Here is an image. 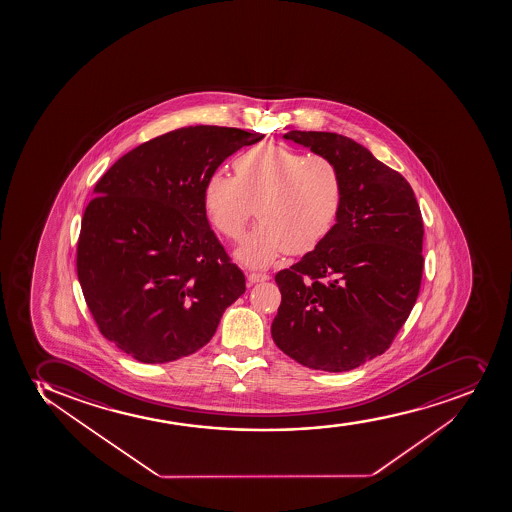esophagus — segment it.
I'll list each match as a JSON object with an SVG mask.
<instances>
[{"label": "esophagus", "instance_id": "obj_1", "mask_svg": "<svg viewBox=\"0 0 512 512\" xmlns=\"http://www.w3.org/2000/svg\"><path fill=\"white\" fill-rule=\"evenodd\" d=\"M248 284L252 286V284H257V282H264L269 279V275L267 274H257V272H250L247 274Z\"/></svg>", "mask_w": 512, "mask_h": 512}]
</instances>
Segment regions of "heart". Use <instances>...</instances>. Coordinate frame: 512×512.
Masks as SVG:
<instances>
[{
  "mask_svg": "<svg viewBox=\"0 0 512 512\" xmlns=\"http://www.w3.org/2000/svg\"><path fill=\"white\" fill-rule=\"evenodd\" d=\"M235 176L204 181L203 208L220 235L238 240L253 213L259 218L235 252L248 267H267L282 253L304 255L323 243L343 206V177L325 155H304L260 143L233 159Z\"/></svg>",
  "mask_w": 512,
  "mask_h": 512,
  "instance_id": "heart-1",
  "label": "heart"
}]
</instances>
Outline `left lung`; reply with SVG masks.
<instances>
[{
  "mask_svg": "<svg viewBox=\"0 0 512 512\" xmlns=\"http://www.w3.org/2000/svg\"><path fill=\"white\" fill-rule=\"evenodd\" d=\"M286 140L333 160L343 206L330 235L275 275V345L304 367L347 372L391 347L423 277V218L409 182L352 138L291 130Z\"/></svg>",
  "mask_w": 512,
  "mask_h": 512,
  "instance_id": "8db88e82",
  "label": "left lung"
}]
</instances>
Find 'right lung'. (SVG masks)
<instances>
[{
  "mask_svg": "<svg viewBox=\"0 0 512 512\" xmlns=\"http://www.w3.org/2000/svg\"><path fill=\"white\" fill-rule=\"evenodd\" d=\"M265 135L196 125L123 155L94 186L77 279L106 340L143 363L198 352L245 292L203 208L204 181Z\"/></svg>",
  "mask_w": 512,
  "mask_h": 512,
  "instance_id": "obj_1",
  "label": "right lung"
}]
</instances>
